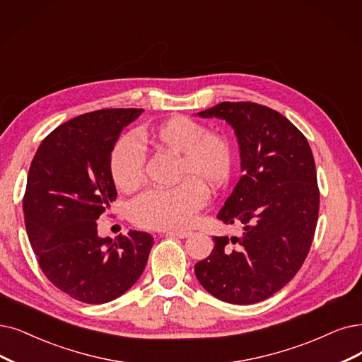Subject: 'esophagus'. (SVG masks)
Segmentation results:
<instances>
[{
	"instance_id": "34e87169",
	"label": "esophagus",
	"mask_w": 362,
	"mask_h": 362,
	"mask_svg": "<svg viewBox=\"0 0 362 362\" xmlns=\"http://www.w3.org/2000/svg\"><path fill=\"white\" fill-rule=\"evenodd\" d=\"M163 233H165V236H173V238H180V239L190 236V231H187V230H168V231H163Z\"/></svg>"
}]
</instances>
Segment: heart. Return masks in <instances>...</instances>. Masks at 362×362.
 I'll return each instance as SVG.
<instances>
[{
  "label": "heart",
  "instance_id": "b5f03b06",
  "mask_svg": "<svg viewBox=\"0 0 362 362\" xmlns=\"http://www.w3.org/2000/svg\"><path fill=\"white\" fill-rule=\"evenodd\" d=\"M147 141L158 150L178 156L177 180L169 190H148L132 200L131 220L146 228L173 230L190 226L204 208L209 189L226 185L235 166L230 139L185 115H175L151 127ZM110 173L117 189L134 192L144 182V154L131 135L115 141L110 154Z\"/></svg>",
  "mask_w": 362,
  "mask_h": 362
}]
</instances>
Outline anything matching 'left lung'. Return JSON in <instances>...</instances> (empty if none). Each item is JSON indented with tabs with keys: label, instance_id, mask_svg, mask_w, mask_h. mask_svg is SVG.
Listing matches in <instances>:
<instances>
[{
	"label": "left lung",
	"instance_id": "1",
	"mask_svg": "<svg viewBox=\"0 0 362 362\" xmlns=\"http://www.w3.org/2000/svg\"><path fill=\"white\" fill-rule=\"evenodd\" d=\"M199 115L235 129L243 173L216 218L242 231L215 236L194 273L214 297L252 305L282 290L309 254L320 212L313 154L306 136L269 107L221 103Z\"/></svg>",
	"mask_w": 362,
	"mask_h": 362
}]
</instances>
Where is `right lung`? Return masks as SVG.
<instances>
[{
  "label": "right lung",
  "mask_w": 362,
  "mask_h": 362,
  "mask_svg": "<svg viewBox=\"0 0 362 362\" xmlns=\"http://www.w3.org/2000/svg\"><path fill=\"white\" fill-rule=\"evenodd\" d=\"M142 111L98 110L57 126L42 139L28 172L25 226L40 269L62 293L89 305L124 294L146 269L154 243L136 230L103 239L96 223L117 197L111 150Z\"/></svg>",
  "instance_id": "right-lung-1"
}]
</instances>
